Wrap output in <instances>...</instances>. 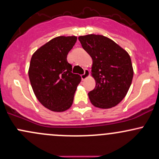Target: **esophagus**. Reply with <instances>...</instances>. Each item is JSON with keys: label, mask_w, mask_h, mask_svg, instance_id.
Instances as JSON below:
<instances>
[{"label": "esophagus", "mask_w": 159, "mask_h": 159, "mask_svg": "<svg viewBox=\"0 0 159 159\" xmlns=\"http://www.w3.org/2000/svg\"><path fill=\"white\" fill-rule=\"evenodd\" d=\"M89 75H90V71H89L88 69H85L84 70V73L83 75H81V79L83 80H85L88 77H89Z\"/></svg>", "instance_id": "obj_1"}]
</instances>
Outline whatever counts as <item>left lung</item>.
<instances>
[{"mask_svg": "<svg viewBox=\"0 0 159 159\" xmlns=\"http://www.w3.org/2000/svg\"><path fill=\"white\" fill-rule=\"evenodd\" d=\"M84 50L91 57V75L96 87L88 93L95 107L110 109L125 97L132 83L134 69L128 52L100 34L79 36Z\"/></svg>", "mask_w": 159, "mask_h": 159, "instance_id": "8db88e82", "label": "left lung"}]
</instances>
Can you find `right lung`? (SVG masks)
<instances>
[{
    "label": "right lung",
    "instance_id": "1",
    "mask_svg": "<svg viewBox=\"0 0 159 159\" xmlns=\"http://www.w3.org/2000/svg\"><path fill=\"white\" fill-rule=\"evenodd\" d=\"M76 36H59L38 48L31 58L29 77L34 95L50 111L61 112L72 105L81 78L71 72L67 55Z\"/></svg>",
    "mask_w": 159,
    "mask_h": 159
}]
</instances>
